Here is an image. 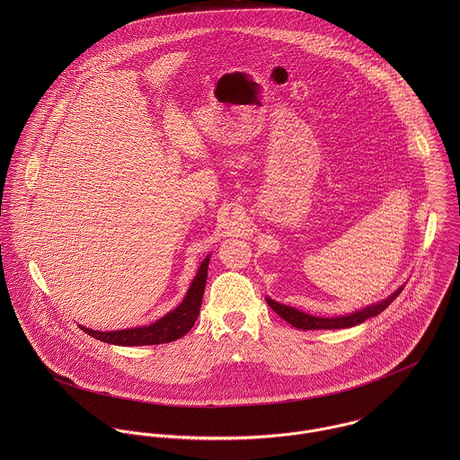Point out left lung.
I'll use <instances>...</instances> for the list:
<instances>
[{"label": "left lung", "mask_w": 460, "mask_h": 460, "mask_svg": "<svg viewBox=\"0 0 460 460\" xmlns=\"http://www.w3.org/2000/svg\"><path fill=\"white\" fill-rule=\"evenodd\" d=\"M403 285L398 287L394 290L392 296H388L386 299L379 301V303H374V305H368L361 310H356L352 314H347V315H340V317H317V315H310V314H305L297 308H292V306H287V305H281L270 297H265L267 305L283 319L287 321L290 326L297 329H345L352 328V326H358V324H363L367 319L370 317H376L379 315L381 312H385L392 303H394V297L402 292Z\"/></svg>", "instance_id": "obj_1"}]
</instances>
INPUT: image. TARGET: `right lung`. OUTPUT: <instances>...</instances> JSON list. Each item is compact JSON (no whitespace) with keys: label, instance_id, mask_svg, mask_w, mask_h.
<instances>
[{"label":"right lung","instance_id":"obj_1","mask_svg":"<svg viewBox=\"0 0 460 460\" xmlns=\"http://www.w3.org/2000/svg\"><path fill=\"white\" fill-rule=\"evenodd\" d=\"M208 261H210V255H207L203 259V262L199 263L197 276L193 278L181 305L175 310L168 312L159 321H155L148 326L120 329V331H97V329L84 328V326H79V328L83 329L86 334H90L104 343L122 345V347L157 345V343H168V341L182 338L197 323L199 306H201V297H203V290H205V281H207Z\"/></svg>","mask_w":460,"mask_h":460}]
</instances>
